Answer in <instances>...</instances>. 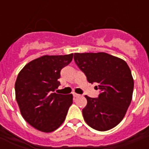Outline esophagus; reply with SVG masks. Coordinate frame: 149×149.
Returning a JSON list of instances; mask_svg holds the SVG:
<instances>
[{
  "mask_svg": "<svg viewBox=\"0 0 149 149\" xmlns=\"http://www.w3.org/2000/svg\"><path fill=\"white\" fill-rule=\"evenodd\" d=\"M72 95H73V97H79V94H77V93H72Z\"/></svg>",
  "mask_w": 149,
  "mask_h": 149,
  "instance_id": "esophagus-1",
  "label": "esophagus"
}]
</instances>
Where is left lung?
<instances>
[{"label":"left lung","mask_w":149,"mask_h":149,"mask_svg":"<svg viewBox=\"0 0 149 149\" xmlns=\"http://www.w3.org/2000/svg\"><path fill=\"white\" fill-rule=\"evenodd\" d=\"M75 63L89 83L97 84L98 98L85 96L86 123L100 132L113 128L122 120L132 99L134 79L127 63L105 52L75 53Z\"/></svg>","instance_id":"left-lung-1"}]
</instances>
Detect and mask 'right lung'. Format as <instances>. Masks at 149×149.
<instances>
[{"instance_id":"add662e5","label":"right lung","mask_w":149,"mask_h":149,"mask_svg":"<svg viewBox=\"0 0 149 149\" xmlns=\"http://www.w3.org/2000/svg\"><path fill=\"white\" fill-rule=\"evenodd\" d=\"M72 56H41L26 64L17 75L16 100L23 118L36 129L52 132L65 120L72 95L54 91L60 85L61 70L71 63Z\"/></svg>"}]
</instances>
